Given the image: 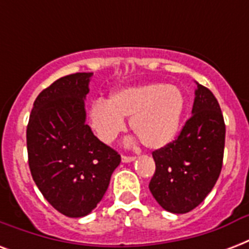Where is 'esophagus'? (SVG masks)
I'll use <instances>...</instances> for the list:
<instances>
[{"label": "esophagus", "mask_w": 249, "mask_h": 249, "mask_svg": "<svg viewBox=\"0 0 249 249\" xmlns=\"http://www.w3.org/2000/svg\"><path fill=\"white\" fill-rule=\"evenodd\" d=\"M136 160V156H129V155H121V161L123 163H132Z\"/></svg>", "instance_id": "1"}]
</instances>
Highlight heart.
Masks as SVG:
<instances>
[{
  "instance_id": "heart-1",
  "label": "heart",
  "mask_w": 249,
  "mask_h": 249,
  "mask_svg": "<svg viewBox=\"0 0 249 249\" xmlns=\"http://www.w3.org/2000/svg\"><path fill=\"white\" fill-rule=\"evenodd\" d=\"M185 95L179 88L164 83L128 86L113 91L108 101H95L89 121L98 138L111 143L129 119L132 132L152 150L173 142L185 112Z\"/></svg>"
}]
</instances>
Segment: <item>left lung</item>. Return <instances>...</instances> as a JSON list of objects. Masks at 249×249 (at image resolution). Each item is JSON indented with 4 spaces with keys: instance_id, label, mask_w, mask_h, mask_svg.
I'll return each instance as SVG.
<instances>
[{
    "instance_id": "8db88e82",
    "label": "left lung",
    "mask_w": 249,
    "mask_h": 249,
    "mask_svg": "<svg viewBox=\"0 0 249 249\" xmlns=\"http://www.w3.org/2000/svg\"><path fill=\"white\" fill-rule=\"evenodd\" d=\"M193 115L177 140L155 150V173L148 189L165 211L187 213L212 191L222 169L225 121L208 88L197 84Z\"/></svg>"
}]
</instances>
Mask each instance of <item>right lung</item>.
Wrapping results in <instances>:
<instances>
[{"mask_svg":"<svg viewBox=\"0 0 249 249\" xmlns=\"http://www.w3.org/2000/svg\"><path fill=\"white\" fill-rule=\"evenodd\" d=\"M93 73L60 77L38 94L27 125L31 174L44 197L67 217H84L107 191L121 158L85 123Z\"/></svg>","mask_w":249,"mask_h":249,"instance_id":"1","label":"right lung"}]
</instances>
